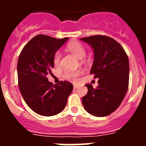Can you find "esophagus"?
<instances>
[{
	"label": "esophagus",
	"mask_w": 146,
	"mask_h": 146,
	"mask_svg": "<svg viewBox=\"0 0 146 146\" xmlns=\"http://www.w3.org/2000/svg\"><path fill=\"white\" fill-rule=\"evenodd\" d=\"M73 88H74V89H76V88H78V85H73Z\"/></svg>",
	"instance_id": "esophagus-1"
}]
</instances>
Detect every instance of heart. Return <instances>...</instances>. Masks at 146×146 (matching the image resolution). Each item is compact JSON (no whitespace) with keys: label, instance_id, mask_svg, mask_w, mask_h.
Wrapping results in <instances>:
<instances>
[{"label":"heart","instance_id":"b5f03b06","mask_svg":"<svg viewBox=\"0 0 146 146\" xmlns=\"http://www.w3.org/2000/svg\"><path fill=\"white\" fill-rule=\"evenodd\" d=\"M66 48L68 51H70L72 54L77 57L78 58H82L86 54V51L84 46L80 44V42H70L68 44ZM61 52L59 51H56L54 54L53 56V62L55 66H58L61 61ZM82 73V70H66L63 74V78L66 80L71 82H75L77 80L78 77Z\"/></svg>","mask_w":146,"mask_h":146}]
</instances>
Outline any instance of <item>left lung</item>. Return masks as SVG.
Instances as JSON below:
<instances>
[{
	"label": "left lung",
	"instance_id": "left-lung-1",
	"mask_svg": "<svg viewBox=\"0 0 146 146\" xmlns=\"http://www.w3.org/2000/svg\"><path fill=\"white\" fill-rule=\"evenodd\" d=\"M80 40L94 49L90 74L99 78L98 86L85 85L88 93L82 97L85 110L95 117H103L115 111L123 101L129 88V58L121 45L110 36L94 35Z\"/></svg>",
	"mask_w": 146,
	"mask_h": 146
}]
</instances>
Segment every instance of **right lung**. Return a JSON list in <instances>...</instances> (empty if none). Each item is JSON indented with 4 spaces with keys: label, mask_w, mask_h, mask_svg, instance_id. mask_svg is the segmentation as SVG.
I'll use <instances>...</instances> for the list:
<instances>
[{
    "label": "right lung",
    "mask_w": 146,
    "mask_h": 146,
    "mask_svg": "<svg viewBox=\"0 0 146 146\" xmlns=\"http://www.w3.org/2000/svg\"><path fill=\"white\" fill-rule=\"evenodd\" d=\"M68 39L36 35L19 56L17 68L20 92L28 107L39 115L50 117L62 111L73 90L70 82L60 81L54 85L46 78L54 66V53Z\"/></svg>",
    "instance_id": "obj_1"
}]
</instances>
